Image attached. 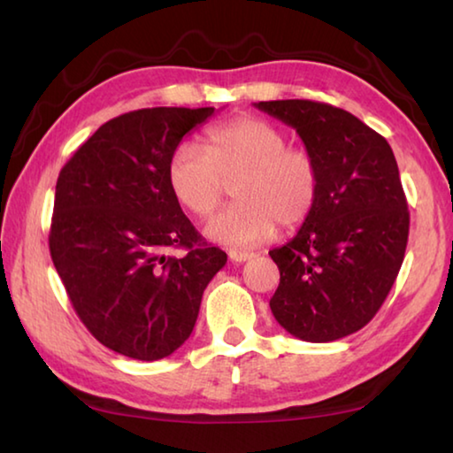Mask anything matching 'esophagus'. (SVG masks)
<instances>
[{
    "label": "esophagus",
    "mask_w": 453,
    "mask_h": 453,
    "mask_svg": "<svg viewBox=\"0 0 453 453\" xmlns=\"http://www.w3.org/2000/svg\"><path fill=\"white\" fill-rule=\"evenodd\" d=\"M254 256V254H248V251H229V259H232L234 264H243L248 262V259Z\"/></svg>",
    "instance_id": "1"
}]
</instances>
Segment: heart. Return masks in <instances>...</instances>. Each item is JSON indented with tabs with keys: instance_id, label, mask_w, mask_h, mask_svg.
<instances>
[{
	"instance_id": "b5f03b06",
	"label": "heart",
	"mask_w": 453,
	"mask_h": 453,
	"mask_svg": "<svg viewBox=\"0 0 453 453\" xmlns=\"http://www.w3.org/2000/svg\"><path fill=\"white\" fill-rule=\"evenodd\" d=\"M232 181L235 202L205 226L213 242L251 248L302 226L316 210L319 167L308 150L288 145L280 127L237 116L205 132V150L181 142L167 159V186L191 216L208 218Z\"/></svg>"
}]
</instances>
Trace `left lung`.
I'll return each instance as SVG.
<instances>
[{
    "label": "left lung",
    "mask_w": 453,
    "mask_h": 453,
    "mask_svg": "<svg viewBox=\"0 0 453 453\" xmlns=\"http://www.w3.org/2000/svg\"><path fill=\"white\" fill-rule=\"evenodd\" d=\"M256 107L294 127L319 167L316 210L294 240L270 251L280 267L272 313L303 342L340 340L372 321L403 262L410 211L394 151L329 104L278 99Z\"/></svg>",
    "instance_id": "obj_1"
}]
</instances>
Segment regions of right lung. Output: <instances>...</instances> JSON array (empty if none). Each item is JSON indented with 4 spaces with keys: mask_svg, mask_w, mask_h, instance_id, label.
Here are the masks:
<instances>
[{
    "mask_svg": "<svg viewBox=\"0 0 453 453\" xmlns=\"http://www.w3.org/2000/svg\"><path fill=\"white\" fill-rule=\"evenodd\" d=\"M213 107H145L107 121L61 167L50 254L83 326L121 356L156 362L196 326L226 265L167 186V159ZM167 249H183L180 258Z\"/></svg>",
    "mask_w": 453,
    "mask_h": 453,
    "instance_id": "obj_1",
    "label": "right lung"
}]
</instances>
